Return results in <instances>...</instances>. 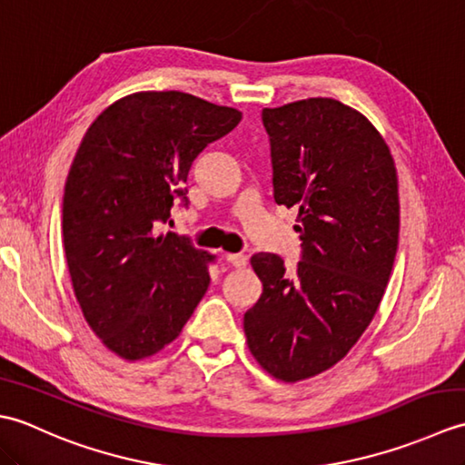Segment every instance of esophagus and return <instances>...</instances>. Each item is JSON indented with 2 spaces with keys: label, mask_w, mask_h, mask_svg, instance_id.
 <instances>
[{
  "label": "esophagus",
  "mask_w": 465,
  "mask_h": 465,
  "mask_svg": "<svg viewBox=\"0 0 465 465\" xmlns=\"http://www.w3.org/2000/svg\"><path fill=\"white\" fill-rule=\"evenodd\" d=\"M223 260L230 265H233V268H243V265L248 263V258L242 253H223Z\"/></svg>",
  "instance_id": "obj_1"
}]
</instances>
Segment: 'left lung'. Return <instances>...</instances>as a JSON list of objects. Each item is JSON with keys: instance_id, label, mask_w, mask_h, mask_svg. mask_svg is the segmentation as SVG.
<instances>
[{"instance_id": "obj_1", "label": "left lung", "mask_w": 465, "mask_h": 465, "mask_svg": "<svg viewBox=\"0 0 465 465\" xmlns=\"http://www.w3.org/2000/svg\"><path fill=\"white\" fill-rule=\"evenodd\" d=\"M273 200L298 207L302 260L288 272L253 253L258 303L243 315L248 348L282 381L345 358L380 308L400 238L396 163L368 117L331 97L265 107Z\"/></svg>"}]
</instances>
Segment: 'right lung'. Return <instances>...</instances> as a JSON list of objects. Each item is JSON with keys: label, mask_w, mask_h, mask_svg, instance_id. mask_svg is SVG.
<instances>
[{"label": "right lung", "mask_w": 465, "mask_h": 465, "mask_svg": "<svg viewBox=\"0 0 465 465\" xmlns=\"http://www.w3.org/2000/svg\"><path fill=\"white\" fill-rule=\"evenodd\" d=\"M242 112L183 92H137L85 132L64 192V248L85 322L107 350L143 360L180 335L210 285L215 255L155 233L187 173Z\"/></svg>", "instance_id": "add662e5"}]
</instances>
